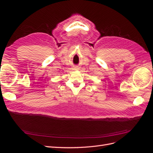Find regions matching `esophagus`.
I'll use <instances>...</instances> for the list:
<instances>
[{
    "instance_id": "obj_1",
    "label": "esophagus",
    "mask_w": 153,
    "mask_h": 153,
    "mask_svg": "<svg viewBox=\"0 0 153 153\" xmlns=\"http://www.w3.org/2000/svg\"><path fill=\"white\" fill-rule=\"evenodd\" d=\"M74 69H75V70H76V69H78V68L77 67H75V68H74Z\"/></svg>"
}]
</instances>
